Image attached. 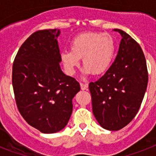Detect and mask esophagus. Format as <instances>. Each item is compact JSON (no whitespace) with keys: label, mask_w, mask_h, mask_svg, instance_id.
Here are the masks:
<instances>
[{"label":"esophagus","mask_w":156,"mask_h":156,"mask_svg":"<svg viewBox=\"0 0 156 156\" xmlns=\"http://www.w3.org/2000/svg\"><path fill=\"white\" fill-rule=\"evenodd\" d=\"M80 87H81V89L82 90H87L88 89V85L87 84H84V83H80Z\"/></svg>","instance_id":"obj_1"}]
</instances>
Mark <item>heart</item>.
Wrapping results in <instances>:
<instances>
[{
    "label": "heart",
    "mask_w": 156,
    "mask_h": 156,
    "mask_svg": "<svg viewBox=\"0 0 156 156\" xmlns=\"http://www.w3.org/2000/svg\"><path fill=\"white\" fill-rule=\"evenodd\" d=\"M115 41L108 34L87 32L70 41V50H63L61 59L66 71L74 75L82 58L85 74H102L111 66L115 57Z\"/></svg>",
    "instance_id": "1"
}]
</instances>
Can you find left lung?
I'll list each match as a JSON object with an SVG mask.
<instances>
[{"label": "left lung", "instance_id": "obj_1", "mask_svg": "<svg viewBox=\"0 0 156 156\" xmlns=\"http://www.w3.org/2000/svg\"><path fill=\"white\" fill-rule=\"evenodd\" d=\"M115 60L98 81L90 82L92 111L100 126L119 131L135 118L144 99L148 82L147 63L140 45L121 30Z\"/></svg>", "mask_w": 156, "mask_h": 156}]
</instances>
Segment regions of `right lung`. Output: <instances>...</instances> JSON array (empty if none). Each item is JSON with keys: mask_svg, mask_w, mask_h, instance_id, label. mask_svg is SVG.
Returning <instances> with one entry per match:
<instances>
[{"mask_svg": "<svg viewBox=\"0 0 156 156\" xmlns=\"http://www.w3.org/2000/svg\"><path fill=\"white\" fill-rule=\"evenodd\" d=\"M60 30H38L19 49L12 64L15 100L24 119L45 134L60 131L67 125L72 99L80 85L61 69L57 37Z\"/></svg>", "mask_w": 156, "mask_h": 156, "instance_id": "obj_1", "label": "right lung"}]
</instances>
